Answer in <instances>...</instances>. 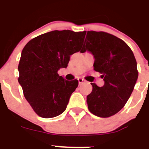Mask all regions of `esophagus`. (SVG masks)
<instances>
[{
    "mask_svg": "<svg viewBox=\"0 0 149 149\" xmlns=\"http://www.w3.org/2000/svg\"><path fill=\"white\" fill-rule=\"evenodd\" d=\"M78 81H79V84H83V83L85 82V80L81 79V78H79V79H78Z\"/></svg>",
    "mask_w": 149,
    "mask_h": 149,
    "instance_id": "34e87169",
    "label": "esophagus"
}]
</instances>
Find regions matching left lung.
<instances>
[{
    "mask_svg": "<svg viewBox=\"0 0 149 149\" xmlns=\"http://www.w3.org/2000/svg\"><path fill=\"white\" fill-rule=\"evenodd\" d=\"M86 50L93 55V69L104 81L103 87L91 83L88 108L95 116L110 117L125 106L134 88L138 78L134 55L125 41L105 32H87L81 52Z\"/></svg>",
    "mask_w": 149,
    "mask_h": 149,
    "instance_id": "1",
    "label": "left lung"
}]
</instances>
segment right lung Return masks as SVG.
I'll return each instance as SVG.
<instances>
[{"instance_id":"1","label":"right lung","mask_w":149,"mask_h":149,"mask_svg":"<svg viewBox=\"0 0 149 149\" xmlns=\"http://www.w3.org/2000/svg\"><path fill=\"white\" fill-rule=\"evenodd\" d=\"M85 34V31L54 30L33 38L23 49L18 82L26 100L41 117H55L66 109L79 81L64 79L58 70L67 68L70 55L81 49Z\"/></svg>"}]
</instances>
